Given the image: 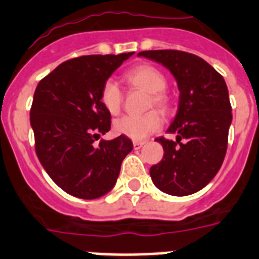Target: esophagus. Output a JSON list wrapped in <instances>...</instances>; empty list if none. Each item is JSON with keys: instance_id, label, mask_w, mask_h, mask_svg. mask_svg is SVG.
Wrapping results in <instances>:
<instances>
[{"instance_id": "esophagus-1", "label": "esophagus", "mask_w": 259, "mask_h": 259, "mask_svg": "<svg viewBox=\"0 0 259 259\" xmlns=\"http://www.w3.org/2000/svg\"><path fill=\"white\" fill-rule=\"evenodd\" d=\"M133 147L134 149H140V148L144 147V143H141V141H134Z\"/></svg>"}]
</instances>
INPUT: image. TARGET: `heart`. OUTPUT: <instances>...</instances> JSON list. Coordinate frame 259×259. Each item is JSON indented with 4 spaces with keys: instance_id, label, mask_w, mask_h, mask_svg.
Returning a JSON list of instances; mask_svg holds the SVG:
<instances>
[{
    "instance_id": "b5f03b06",
    "label": "heart",
    "mask_w": 259,
    "mask_h": 259,
    "mask_svg": "<svg viewBox=\"0 0 259 259\" xmlns=\"http://www.w3.org/2000/svg\"><path fill=\"white\" fill-rule=\"evenodd\" d=\"M130 87L149 92L148 107H157L160 111L167 112L169 110V98L164 92L167 87V78L163 73L152 65H138L129 69L123 74ZM100 103L106 111L111 115H118L123 103V95L115 82L108 80L103 84L100 91ZM161 116L159 112L149 111L141 115H126L116 119L114 123L115 133L126 136L132 140H144L149 134L160 129Z\"/></svg>"
}]
</instances>
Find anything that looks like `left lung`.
<instances>
[{"instance_id":"8db88e82","label":"left lung","mask_w":259,"mask_h":259,"mask_svg":"<svg viewBox=\"0 0 259 259\" xmlns=\"http://www.w3.org/2000/svg\"><path fill=\"white\" fill-rule=\"evenodd\" d=\"M172 73L179 88V107L168 133L177 140L156 138L164 149L149 172L155 186L167 194H193L204 189L220 169L232 122L224 78L200 57L178 50L138 53Z\"/></svg>"}]
</instances>
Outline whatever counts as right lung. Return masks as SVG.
Returning a JSON list of instances; mask_svg holds the SVG:
<instances>
[{
    "mask_svg": "<svg viewBox=\"0 0 259 259\" xmlns=\"http://www.w3.org/2000/svg\"><path fill=\"white\" fill-rule=\"evenodd\" d=\"M133 54L69 59L35 90L29 121L37 159L55 185L77 198L107 194L115 186L122 160L133 149L126 136L95 145L111 127V114L100 103L102 87Z\"/></svg>",
    "mask_w": 259,
    "mask_h": 259,
    "instance_id": "obj_1",
    "label": "right lung"
}]
</instances>
